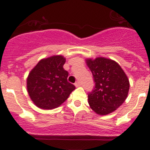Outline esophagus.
Here are the masks:
<instances>
[{"label":"esophagus","mask_w":150,"mask_h":150,"mask_svg":"<svg viewBox=\"0 0 150 150\" xmlns=\"http://www.w3.org/2000/svg\"><path fill=\"white\" fill-rule=\"evenodd\" d=\"M80 85H81V83H80V81H77V82L75 83V87H80Z\"/></svg>","instance_id":"obj_1"}]
</instances>
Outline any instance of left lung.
Wrapping results in <instances>:
<instances>
[{
  "instance_id": "8db88e82",
  "label": "left lung",
  "mask_w": 150,
  "mask_h": 150,
  "mask_svg": "<svg viewBox=\"0 0 150 150\" xmlns=\"http://www.w3.org/2000/svg\"><path fill=\"white\" fill-rule=\"evenodd\" d=\"M95 85L88 94L89 106L99 115L116 111L128 94V77L116 61L103 57L86 60Z\"/></svg>"
}]
</instances>
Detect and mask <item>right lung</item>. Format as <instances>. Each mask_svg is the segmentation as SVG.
<instances>
[{
	"label": "right lung",
	"instance_id": "add662e5",
	"mask_svg": "<svg viewBox=\"0 0 150 150\" xmlns=\"http://www.w3.org/2000/svg\"><path fill=\"white\" fill-rule=\"evenodd\" d=\"M65 63L63 56L44 58L29 74L27 91L32 101L39 108L58 107L75 89V85L68 82V72L63 68Z\"/></svg>",
	"mask_w": 150,
	"mask_h": 150
}]
</instances>
